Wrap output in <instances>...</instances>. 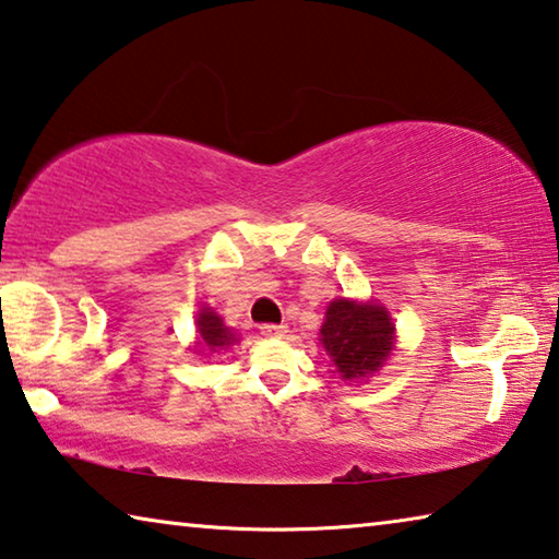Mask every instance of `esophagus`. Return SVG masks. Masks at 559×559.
<instances>
[{"mask_svg":"<svg viewBox=\"0 0 559 559\" xmlns=\"http://www.w3.org/2000/svg\"><path fill=\"white\" fill-rule=\"evenodd\" d=\"M259 330H261V335H266V337H283L288 333L286 325H276V323H263Z\"/></svg>","mask_w":559,"mask_h":559,"instance_id":"obj_1","label":"esophagus"}]
</instances>
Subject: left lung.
Here are the masks:
<instances>
[{"mask_svg": "<svg viewBox=\"0 0 559 559\" xmlns=\"http://www.w3.org/2000/svg\"><path fill=\"white\" fill-rule=\"evenodd\" d=\"M320 340L343 380L359 382L380 370L390 357L394 325L382 306H359L355 300L340 298L328 306Z\"/></svg>", "mask_w": 559, "mask_h": 559, "instance_id": "1", "label": "left lung"}]
</instances>
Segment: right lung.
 Instances as JSON below:
<instances>
[{
	"label": "right lung",
	"mask_w": 559,
	"mask_h": 559,
	"mask_svg": "<svg viewBox=\"0 0 559 559\" xmlns=\"http://www.w3.org/2000/svg\"><path fill=\"white\" fill-rule=\"evenodd\" d=\"M197 328H200L202 343L206 345V349H212V353H216V349L229 347L236 340L231 335V330L224 325V320L210 308H204L200 318H197Z\"/></svg>",
	"instance_id": "add662e5"
}]
</instances>
